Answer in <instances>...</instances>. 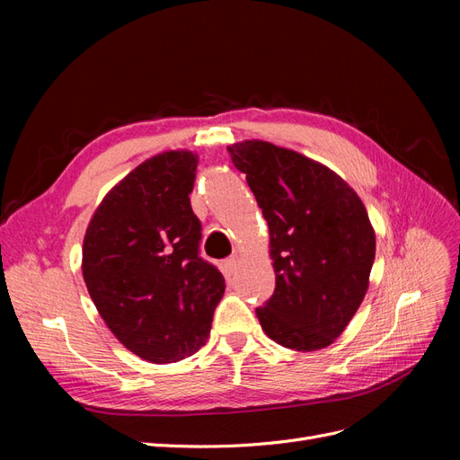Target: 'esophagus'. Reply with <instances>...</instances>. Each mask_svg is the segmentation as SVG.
Segmentation results:
<instances>
[{
    "label": "esophagus",
    "instance_id": "1",
    "mask_svg": "<svg viewBox=\"0 0 460 460\" xmlns=\"http://www.w3.org/2000/svg\"><path fill=\"white\" fill-rule=\"evenodd\" d=\"M222 269H225V274H226V276H232V274L235 272V269H238V257L226 259L225 262H222Z\"/></svg>",
    "mask_w": 460,
    "mask_h": 460
}]
</instances>
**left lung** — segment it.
<instances>
[{"label":"left lung","mask_w":460,"mask_h":460,"mask_svg":"<svg viewBox=\"0 0 460 460\" xmlns=\"http://www.w3.org/2000/svg\"><path fill=\"white\" fill-rule=\"evenodd\" d=\"M228 153L269 222L276 288L259 323L288 349H323L367 294L376 253L367 208L336 172L296 151L252 140Z\"/></svg>","instance_id":"1"}]
</instances>
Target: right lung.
Wrapping results in <instances>:
<instances>
[{"label":"right lung","instance_id":"add662e5","mask_svg":"<svg viewBox=\"0 0 460 460\" xmlns=\"http://www.w3.org/2000/svg\"><path fill=\"white\" fill-rule=\"evenodd\" d=\"M198 157L166 151L142 163L93 213L82 274L117 340L149 363H176L211 333L225 278L199 257L190 193Z\"/></svg>","mask_w":460,"mask_h":460}]
</instances>
